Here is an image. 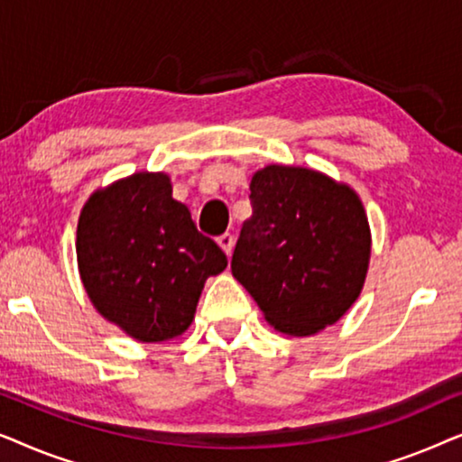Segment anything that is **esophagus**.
Masks as SVG:
<instances>
[{"label":"esophagus","mask_w":462,"mask_h":462,"mask_svg":"<svg viewBox=\"0 0 462 462\" xmlns=\"http://www.w3.org/2000/svg\"><path fill=\"white\" fill-rule=\"evenodd\" d=\"M217 242H218L220 248L225 250L226 256L233 254V245H236V237H233L231 233H223V236H220V237L217 239Z\"/></svg>","instance_id":"1"}]
</instances>
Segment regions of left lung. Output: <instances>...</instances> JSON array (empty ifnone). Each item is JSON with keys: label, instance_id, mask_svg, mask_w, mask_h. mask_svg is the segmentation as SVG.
I'll return each mask as SVG.
<instances>
[{"label": "left lung", "instance_id": "8db88e82", "mask_svg": "<svg viewBox=\"0 0 462 462\" xmlns=\"http://www.w3.org/2000/svg\"><path fill=\"white\" fill-rule=\"evenodd\" d=\"M250 201L233 277L275 330L309 337L332 326L368 273L370 226L357 193L315 170L273 163L252 176Z\"/></svg>", "mask_w": 462, "mask_h": 462}]
</instances>
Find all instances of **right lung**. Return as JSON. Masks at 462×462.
Segmentation results:
<instances>
[{
  "label": "right lung",
  "mask_w": 462,
  "mask_h": 462,
  "mask_svg": "<svg viewBox=\"0 0 462 462\" xmlns=\"http://www.w3.org/2000/svg\"><path fill=\"white\" fill-rule=\"evenodd\" d=\"M75 250L97 311L143 343L185 332L206 280L226 267L225 252L198 231L163 172L132 174L92 193Z\"/></svg>",
  "instance_id": "add662e5"
}]
</instances>
